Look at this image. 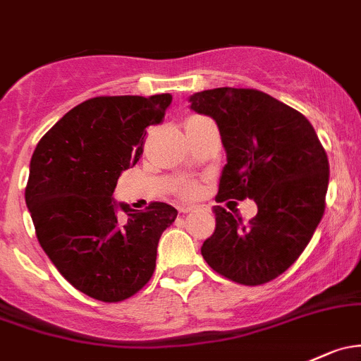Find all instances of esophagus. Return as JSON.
Masks as SVG:
<instances>
[{
	"label": "esophagus",
	"instance_id": "esophagus-1",
	"mask_svg": "<svg viewBox=\"0 0 361 361\" xmlns=\"http://www.w3.org/2000/svg\"><path fill=\"white\" fill-rule=\"evenodd\" d=\"M193 211H195V207H187V206L180 207V212H183V214H188V212H193Z\"/></svg>",
	"mask_w": 361,
	"mask_h": 361
}]
</instances>
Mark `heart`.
I'll return each instance as SVG.
<instances>
[{
    "label": "heart",
    "instance_id": "b5f03b06",
    "mask_svg": "<svg viewBox=\"0 0 361 361\" xmlns=\"http://www.w3.org/2000/svg\"><path fill=\"white\" fill-rule=\"evenodd\" d=\"M178 193H180L181 197L190 199V197H195L197 193H199V185L193 183V181H187V183H183L180 188H178Z\"/></svg>",
    "mask_w": 361,
    "mask_h": 361
}]
</instances>
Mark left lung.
<instances>
[{"label": "left lung", "instance_id": "left-lung-1", "mask_svg": "<svg viewBox=\"0 0 361 361\" xmlns=\"http://www.w3.org/2000/svg\"><path fill=\"white\" fill-rule=\"evenodd\" d=\"M190 109L216 121L226 150L216 200L254 199L257 206L249 223L212 207L216 228L200 252L233 282H270L295 263L324 216L327 154L301 112L263 91H199Z\"/></svg>", "mask_w": 361, "mask_h": 361}]
</instances>
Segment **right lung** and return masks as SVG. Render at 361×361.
Wrapping results in <instances>:
<instances>
[{"mask_svg": "<svg viewBox=\"0 0 361 361\" xmlns=\"http://www.w3.org/2000/svg\"><path fill=\"white\" fill-rule=\"evenodd\" d=\"M171 100L169 93L90 98L39 140L30 159L25 204L37 240L63 279L98 301H124L149 282L159 238L178 216L169 204L138 212L112 197Z\"/></svg>", "mask_w": 361, "mask_h": 361, "instance_id": "right-lung-1", "label": "right lung"}]
</instances>
